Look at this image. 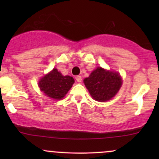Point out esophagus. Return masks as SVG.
<instances>
[{
  "label": "esophagus",
  "mask_w": 159,
  "mask_h": 159,
  "mask_svg": "<svg viewBox=\"0 0 159 159\" xmlns=\"http://www.w3.org/2000/svg\"><path fill=\"white\" fill-rule=\"evenodd\" d=\"M75 79H76V81H77L78 82H81V80H82V78H81V75H77L75 77Z\"/></svg>",
  "instance_id": "esophagus-1"
}]
</instances>
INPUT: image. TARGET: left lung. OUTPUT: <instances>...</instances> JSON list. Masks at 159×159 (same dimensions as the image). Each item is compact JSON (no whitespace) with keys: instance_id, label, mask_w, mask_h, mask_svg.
<instances>
[{"instance_id":"8db88e82","label":"left lung","mask_w":159,"mask_h":159,"mask_svg":"<svg viewBox=\"0 0 159 159\" xmlns=\"http://www.w3.org/2000/svg\"><path fill=\"white\" fill-rule=\"evenodd\" d=\"M92 97L98 102L108 101L117 93L122 85V79L117 72L98 67L84 80Z\"/></svg>"}]
</instances>
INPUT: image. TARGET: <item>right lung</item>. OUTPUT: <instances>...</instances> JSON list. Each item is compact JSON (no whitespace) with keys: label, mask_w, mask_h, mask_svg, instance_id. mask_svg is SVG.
<instances>
[{"label":"right lung","mask_w":159,"mask_h":159,"mask_svg":"<svg viewBox=\"0 0 159 159\" xmlns=\"http://www.w3.org/2000/svg\"><path fill=\"white\" fill-rule=\"evenodd\" d=\"M73 78L62 75L57 69L44 76L39 82L40 90L48 97L61 99L66 96L74 84Z\"/></svg>","instance_id":"obj_1"}]
</instances>
